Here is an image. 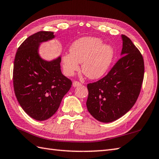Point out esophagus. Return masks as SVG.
Masks as SVG:
<instances>
[{"label": "esophagus", "instance_id": "esophagus-1", "mask_svg": "<svg viewBox=\"0 0 159 159\" xmlns=\"http://www.w3.org/2000/svg\"><path fill=\"white\" fill-rule=\"evenodd\" d=\"M72 85H73V87H74V88H76V87H79V86L81 85V83L78 82V81H74Z\"/></svg>", "mask_w": 159, "mask_h": 159}]
</instances>
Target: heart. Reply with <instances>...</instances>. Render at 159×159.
<instances>
[{
  "label": "heart",
  "instance_id": "1",
  "mask_svg": "<svg viewBox=\"0 0 159 159\" xmlns=\"http://www.w3.org/2000/svg\"><path fill=\"white\" fill-rule=\"evenodd\" d=\"M70 54L62 57L65 73L72 76L80 69L90 79H100L107 72L114 58L111 46L102 44V40L96 37H83L75 40L70 48Z\"/></svg>",
  "mask_w": 159,
  "mask_h": 159
}]
</instances>
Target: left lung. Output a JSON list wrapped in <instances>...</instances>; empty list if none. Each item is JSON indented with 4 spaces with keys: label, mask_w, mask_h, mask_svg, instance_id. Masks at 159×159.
Listing matches in <instances>:
<instances>
[{
    "label": "left lung",
    "mask_w": 159,
    "mask_h": 159,
    "mask_svg": "<svg viewBox=\"0 0 159 159\" xmlns=\"http://www.w3.org/2000/svg\"><path fill=\"white\" fill-rule=\"evenodd\" d=\"M121 58L105 77L88 85L86 105L90 114L100 122L119 119L137 100L144 77L141 52L125 35H121Z\"/></svg>",
    "instance_id": "1"
}]
</instances>
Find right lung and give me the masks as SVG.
Returning a JSON list of instances; mask_svg holds the SVG:
<instances>
[{"label":"right lung","instance_id":"right-lung-1","mask_svg":"<svg viewBox=\"0 0 159 159\" xmlns=\"http://www.w3.org/2000/svg\"><path fill=\"white\" fill-rule=\"evenodd\" d=\"M55 38L54 32L41 31L25 40L18 48L14 63L16 97L32 119L45 120L54 115L71 83L61 72V58L48 61L39 55V46Z\"/></svg>","mask_w":159,"mask_h":159}]
</instances>
